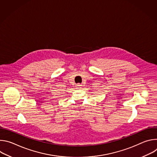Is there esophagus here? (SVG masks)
Returning a JSON list of instances; mask_svg holds the SVG:
<instances>
[{"mask_svg": "<svg viewBox=\"0 0 157 157\" xmlns=\"http://www.w3.org/2000/svg\"><path fill=\"white\" fill-rule=\"evenodd\" d=\"M81 86H82L81 84H78L77 85V87H78V88H81Z\"/></svg>", "mask_w": 157, "mask_h": 157, "instance_id": "obj_1", "label": "esophagus"}]
</instances>
